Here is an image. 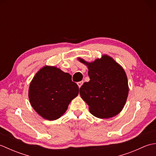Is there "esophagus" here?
I'll return each mask as SVG.
<instances>
[{"label": "esophagus", "instance_id": "esophagus-1", "mask_svg": "<svg viewBox=\"0 0 156 156\" xmlns=\"http://www.w3.org/2000/svg\"><path fill=\"white\" fill-rule=\"evenodd\" d=\"M84 83V82L83 81H80V82H78V83H77V84H78V87L79 88H80L81 87V86L82 85V84Z\"/></svg>", "mask_w": 156, "mask_h": 156}]
</instances>
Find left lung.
Listing matches in <instances>:
<instances>
[{
	"instance_id": "1",
	"label": "left lung",
	"mask_w": 156,
	"mask_h": 156,
	"mask_svg": "<svg viewBox=\"0 0 156 156\" xmlns=\"http://www.w3.org/2000/svg\"><path fill=\"white\" fill-rule=\"evenodd\" d=\"M78 59L88 69L90 81L80 87V94L88 105L90 113L100 119L118 115L124 107L129 93L123 68L107 55L92 62L80 58Z\"/></svg>"
}]
</instances>
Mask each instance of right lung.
<instances>
[{
	"label": "right lung",
	"mask_w": 156,
	"mask_h": 156,
	"mask_svg": "<svg viewBox=\"0 0 156 156\" xmlns=\"http://www.w3.org/2000/svg\"><path fill=\"white\" fill-rule=\"evenodd\" d=\"M79 88L72 76L55 66H45L36 73L29 88V98L34 110L44 119L54 121L67 111Z\"/></svg>",
	"instance_id": "right-lung-1"
}]
</instances>
